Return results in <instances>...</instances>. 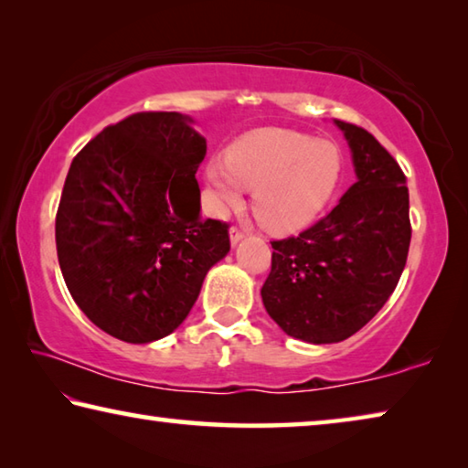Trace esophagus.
I'll use <instances>...</instances> for the list:
<instances>
[{
	"label": "esophagus",
	"mask_w": 468,
	"mask_h": 468,
	"mask_svg": "<svg viewBox=\"0 0 468 468\" xmlns=\"http://www.w3.org/2000/svg\"><path fill=\"white\" fill-rule=\"evenodd\" d=\"M229 237H231V245H237L239 243L243 237H245V231H241V229H237V227H233L231 231H229Z\"/></svg>",
	"instance_id": "esophagus-1"
}]
</instances>
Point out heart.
<instances>
[{
    "mask_svg": "<svg viewBox=\"0 0 468 468\" xmlns=\"http://www.w3.org/2000/svg\"><path fill=\"white\" fill-rule=\"evenodd\" d=\"M343 171V154L332 142L292 130H258L235 142L223 158L204 167L218 212L253 189L251 212L272 233H292L312 223L330 202Z\"/></svg>",
    "mask_w": 468,
    "mask_h": 468,
    "instance_id": "heart-1",
    "label": "heart"
}]
</instances>
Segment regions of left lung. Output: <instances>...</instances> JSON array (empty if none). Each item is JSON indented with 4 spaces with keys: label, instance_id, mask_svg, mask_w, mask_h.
I'll return each instance as SVG.
<instances>
[{
    "label": "left lung",
    "instance_id": "1",
    "mask_svg": "<svg viewBox=\"0 0 468 468\" xmlns=\"http://www.w3.org/2000/svg\"><path fill=\"white\" fill-rule=\"evenodd\" d=\"M335 123L351 148L357 181L318 223L272 241L262 287L268 315L289 336L312 345L340 343L382 310L410 243L405 173L367 130Z\"/></svg>",
    "mask_w": 468,
    "mask_h": 468
}]
</instances>
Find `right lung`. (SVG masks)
<instances>
[{
	"label": "right lung",
	"instance_id": "right-lung-1",
	"mask_svg": "<svg viewBox=\"0 0 468 468\" xmlns=\"http://www.w3.org/2000/svg\"><path fill=\"white\" fill-rule=\"evenodd\" d=\"M176 111L133 113L74 156L55 243L69 295L94 326L144 345L171 335L223 260L229 225L200 217L206 140Z\"/></svg>",
	"mask_w": 468,
	"mask_h": 468
}]
</instances>
